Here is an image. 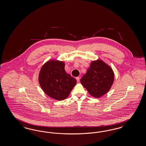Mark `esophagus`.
Here are the masks:
<instances>
[{
  "label": "esophagus",
  "instance_id": "34e87169",
  "mask_svg": "<svg viewBox=\"0 0 146 146\" xmlns=\"http://www.w3.org/2000/svg\"><path fill=\"white\" fill-rule=\"evenodd\" d=\"M76 80H77V82H79L80 81V78L79 77V76H78V77H76Z\"/></svg>",
  "mask_w": 146,
  "mask_h": 146
}]
</instances>
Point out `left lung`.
Wrapping results in <instances>:
<instances>
[{
  "label": "left lung",
  "instance_id": "left-lung-1",
  "mask_svg": "<svg viewBox=\"0 0 146 146\" xmlns=\"http://www.w3.org/2000/svg\"><path fill=\"white\" fill-rule=\"evenodd\" d=\"M113 81L114 73L111 67L99 59L91 62L86 73L80 79L84 88L96 98L107 94Z\"/></svg>",
  "mask_w": 146,
  "mask_h": 146
}]
</instances>
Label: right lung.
<instances>
[{
  "instance_id": "obj_1",
  "label": "right lung",
  "mask_w": 146,
  "mask_h": 146,
  "mask_svg": "<svg viewBox=\"0 0 146 146\" xmlns=\"http://www.w3.org/2000/svg\"><path fill=\"white\" fill-rule=\"evenodd\" d=\"M64 62L48 61L42 66L38 76L41 88L49 97L58 100L67 98L76 84V79L64 70Z\"/></svg>"
}]
</instances>
